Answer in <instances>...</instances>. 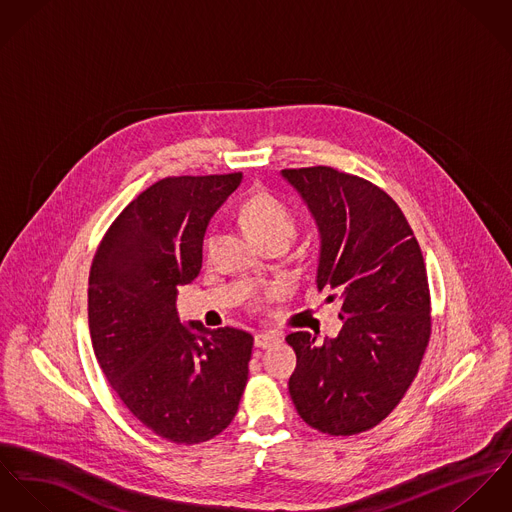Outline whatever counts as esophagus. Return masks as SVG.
<instances>
[{
  "instance_id": "esophagus-1",
  "label": "esophagus",
  "mask_w": 512,
  "mask_h": 512,
  "mask_svg": "<svg viewBox=\"0 0 512 512\" xmlns=\"http://www.w3.org/2000/svg\"><path fill=\"white\" fill-rule=\"evenodd\" d=\"M279 341H281V338L277 334H269V332H261V334L255 336V345L261 347V349H267V347H271V345H275Z\"/></svg>"
}]
</instances>
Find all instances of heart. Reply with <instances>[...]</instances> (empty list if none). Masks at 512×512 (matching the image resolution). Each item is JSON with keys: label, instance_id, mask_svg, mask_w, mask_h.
<instances>
[{"label": "heart", "instance_id": "obj_1", "mask_svg": "<svg viewBox=\"0 0 512 512\" xmlns=\"http://www.w3.org/2000/svg\"><path fill=\"white\" fill-rule=\"evenodd\" d=\"M241 220L249 233L263 241L271 235H290L296 231V212L275 194L257 192L249 196L241 206Z\"/></svg>", "mask_w": 512, "mask_h": 512}]
</instances>
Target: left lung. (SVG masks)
Here are the masks:
<instances>
[{
	"label": "left lung",
	"instance_id": "1",
	"mask_svg": "<svg viewBox=\"0 0 512 512\" xmlns=\"http://www.w3.org/2000/svg\"><path fill=\"white\" fill-rule=\"evenodd\" d=\"M322 237L318 288L341 300L340 336L288 334L296 369L288 391L318 432L375 428L412 385L432 316L424 257L397 202L377 184L332 167L284 169Z\"/></svg>",
	"mask_w": 512,
	"mask_h": 512
}]
</instances>
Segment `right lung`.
<instances>
[{"instance_id":"add662e5","label":"right lung","mask_w":512,"mask_h":512,"mask_svg":"<svg viewBox=\"0 0 512 512\" xmlns=\"http://www.w3.org/2000/svg\"><path fill=\"white\" fill-rule=\"evenodd\" d=\"M239 182L229 172L151 184L115 218L90 269L96 359L125 408L174 444L224 432L247 385L253 336L182 326L174 308L176 286L200 273L210 218Z\"/></svg>"}]
</instances>
